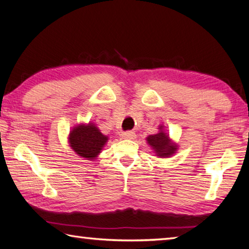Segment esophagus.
<instances>
[{"label":"esophagus","mask_w":249,"mask_h":249,"mask_svg":"<svg viewBox=\"0 0 249 249\" xmlns=\"http://www.w3.org/2000/svg\"><path fill=\"white\" fill-rule=\"evenodd\" d=\"M120 137L122 140H134V138L136 137V135L133 132H123L120 134Z\"/></svg>","instance_id":"1"}]
</instances>
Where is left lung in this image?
<instances>
[{"instance_id": "1", "label": "left lung", "mask_w": 249, "mask_h": 249, "mask_svg": "<svg viewBox=\"0 0 249 249\" xmlns=\"http://www.w3.org/2000/svg\"><path fill=\"white\" fill-rule=\"evenodd\" d=\"M147 144L154 150L158 158H169L178 150V144L171 140L169 134L165 130V126H158V133L146 137Z\"/></svg>"}]
</instances>
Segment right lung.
Here are the masks:
<instances>
[{
    "instance_id": "add662e5",
    "label": "right lung",
    "mask_w": 249,
    "mask_h": 249,
    "mask_svg": "<svg viewBox=\"0 0 249 249\" xmlns=\"http://www.w3.org/2000/svg\"><path fill=\"white\" fill-rule=\"evenodd\" d=\"M107 141L108 136L101 133L98 126L92 122L73 126L68 135L70 148L86 160H95Z\"/></svg>"
}]
</instances>
